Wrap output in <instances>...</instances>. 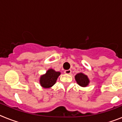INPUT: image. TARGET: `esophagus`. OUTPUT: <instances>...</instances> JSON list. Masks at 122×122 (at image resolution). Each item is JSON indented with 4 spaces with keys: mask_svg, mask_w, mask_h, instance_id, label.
Here are the masks:
<instances>
[{
    "mask_svg": "<svg viewBox=\"0 0 122 122\" xmlns=\"http://www.w3.org/2000/svg\"><path fill=\"white\" fill-rule=\"evenodd\" d=\"M64 73L66 74H70L71 73V70H65L64 71Z\"/></svg>",
    "mask_w": 122,
    "mask_h": 122,
    "instance_id": "34e87169",
    "label": "esophagus"
}]
</instances>
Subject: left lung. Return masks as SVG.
I'll return each instance as SVG.
<instances>
[{
  "mask_svg": "<svg viewBox=\"0 0 122 122\" xmlns=\"http://www.w3.org/2000/svg\"><path fill=\"white\" fill-rule=\"evenodd\" d=\"M75 79L77 84L81 87H87L90 82L87 76L82 73L76 74L75 76Z\"/></svg>",
  "mask_w": 122,
  "mask_h": 122,
  "instance_id": "obj_1",
  "label": "left lung"
}]
</instances>
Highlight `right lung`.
<instances>
[{
  "label": "right lung",
  "mask_w": 122,
  "mask_h": 122,
  "mask_svg": "<svg viewBox=\"0 0 122 122\" xmlns=\"http://www.w3.org/2000/svg\"><path fill=\"white\" fill-rule=\"evenodd\" d=\"M60 74L59 71H56L53 69H49L46 74L41 76L40 79V85L43 88H50L56 84Z\"/></svg>",
  "instance_id": "1"
}]
</instances>
